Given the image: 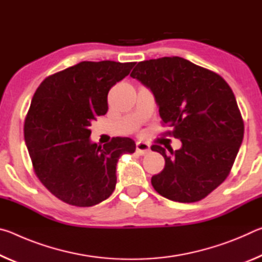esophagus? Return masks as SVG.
Segmentation results:
<instances>
[{
	"instance_id": "1",
	"label": "esophagus",
	"mask_w": 262,
	"mask_h": 262,
	"mask_svg": "<svg viewBox=\"0 0 262 262\" xmlns=\"http://www.w3.org/2000/svg\"><path fill=\"white\" fill-rule=\"evenodd\" d=\"M136 151L140 155H147L150 151V144L147 143V142H137L136 143Z\"/></svg>"
}]
</instances>
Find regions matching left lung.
I'll use <instances>...</instances> for the list:
<instances>
[{
    "label": "left lung",
    "mask_w": 262,
    "mask_h": 262,
    "mask_svg": "<svg viewBox=\"0 0 262 262\" xmlns=\"http://www.w3.org/2000/svg\"><path fill=\"white\" fill-rule=\"evenodd\" d=\"M130 76L151 90L168 135L181 148L155 144L165 159L151 184L168 200L200 201L227 179L241 148L244 122L229 84L219 74L179 56L137 63Z\"/></svg>",
    "instance_id": "1"
}]
</instances>
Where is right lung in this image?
I'll return each mask as SVG.
<instances>
[{
  "label": "right lung",
  "mask_w": 262,
  "mask_h": 262,
  "mask_svg": "<svg viewBox=\"0 0 262 262\" xmlns=\"http://www.w3.org/2000/svg\"><path fill=\"white\" fill-rule=\"evenodd\" d=\"M135 62L83 61L43 79L25 118L24 139L33 170L50 192L68 205L91 207L110 198L117 164L136 144L114 137L103 147L90 140L91 122L108 110L110 89Z\"/></svg>",
  "instance_id": "right-lung-1"
}]
</instances>
